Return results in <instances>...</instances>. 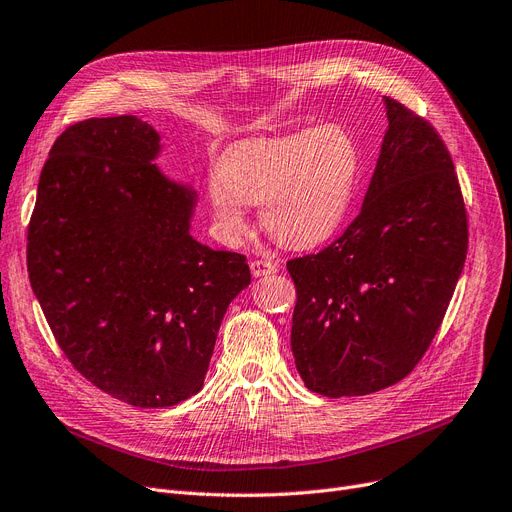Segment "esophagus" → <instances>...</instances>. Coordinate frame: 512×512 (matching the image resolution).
Here are the masks:
<instances>
[{
	"label": "esophagus",
	"mask_w": 512,
	"mask_h": 512,
	"mask_svg": "<svg viewBox=\"0 0 512 512\" xmlns=\"http://www.w3.org/2000/svg\"><path fill=\"white\" fill-rule=\"evenodd\" d=\"M252 269V275L258 279V277H269V275H275L279 271V266L275 262H266V260H254L250 264Z\"/></svg>",
	"instance_id": "obj_1"
}]
</instances>
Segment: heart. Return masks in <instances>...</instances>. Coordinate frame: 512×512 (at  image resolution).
<instances>
[{"label": "heart", "instance_id": "b5f03b06", "mask_svg": "<svg viewBox=\"0 0 512 512\" xmlns=\"http://www.w3.org/2000/svg\"><path fill=\"white\" fill-rule=\"evenodd\" d=\"M358 148L337 125L237 141L208 181L214 221L227 237L248 231L246 206L279 246H321L344 223L358 179Z\"/></svg>", "mask_w": 512, "mask_h": 512}]
</instances>
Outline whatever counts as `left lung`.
<instances>
[{"label":"left lung","instance_id":"8db88e82","mask_svg":"<svg viewBox=\"0 0 512 512\" xmlns=\"http://www.w3.org/2000/svg\"><path fill=\"white\" fill-rule=\"evenodd\" d=\"M387 131L360 214L319 254L287 262L291 352L310 392L364 396L404 379L442 325L467 258L452 158L423 118L383 97Z\"/></svg>","mask_w":512,"mask_h":512}]
</instances>
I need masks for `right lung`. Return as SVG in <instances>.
Instances as JSON below:
<instances>
[{"instance_id":"1","label":"right lung","mask_w":512,"mask_h":512,"mask_svg":"<svg viewBox=\"0 0 512 512\" xmlns=\"http://www.w3.org/2000/svg\"><path fill=\"white\" fill-rule=\"evenodd\" d=\"M160 133L123 114L54 143L29 225V279L58 346L85 379L139 408L204 387L246 256L191 235L198 193L166 177Z\"/></svg>"}]
</instances>
